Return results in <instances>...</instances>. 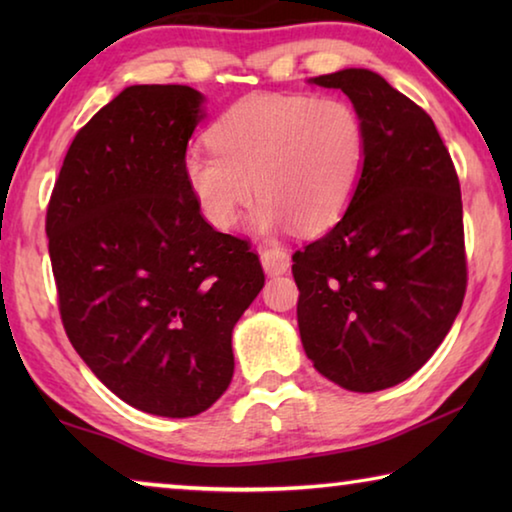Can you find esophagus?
Segmentation results:
<instances>
[{
	"instance_id": "1",
	"label": "esophagus",
	"mask_w": 512,
	"mask_h": 512,
	"mask_svg": "<svg viewBox=\"0 0 512 512\" xmlns=\"http://www.w3.org/2000/svg\"><path fill=\"white\" fill-rule=\"evenodd\" d=\"M259 257H262V266L268 275H282L289 271L291 257L280 246H264L259 248Z\"/></svg>"
}]
</instances>
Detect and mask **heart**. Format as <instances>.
<instances>
[{"label":"heart","instance_id":"obj_1","mask_svg":"<svg viewBox=\"0 0 512 512\" xmlns=\"http://www.w3.org/2000/svg\"><path fill=\"white\" fill-rule=\"evenodd\" d=\"M210 149L185 155L183 173L198 210L232 230L262 198L257 228L316 235L341 219L357 194L368 128L354 103L314 94H250L207 131Z\"/></svg>","mask_w":512,"mask_h":512}]
</instances>
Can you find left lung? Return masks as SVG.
Here are the masks:
<instances>
[{"instance_id": "obj_1", "label": "left lung", "mask_w": 512, "mask_h": 512, "mask_svg": "<svg viewBox=\"0 0 512 512\" xmlns=\"http://www.w3.org/2000/svg\"><path fill=\"white\" fill-rule=\"evenodd\" d=\"M339 88L368 128L343 219L293 253L302 348L329 381L375 393L409 379L443 343L467 287L461 185L431 117L370 69Z\"/></svg>"}]
</instances>
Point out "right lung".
Masks as SVG:
<instances>
[{"label":"right lung","instance_id":"obj_1","mask_svg":"<svg viewBox=\"0 0 512 512\" xmlns=\"http://www.w3.org/2000/svg\"><path fill=\"white\" fill-rule=\"evenodd\" d=\"M189 85H131L79 133L47 205L69 343L119 400L189 418L235 372L232 327L264 287L246 239L216 232L185 183L201 121Z\"/></svg>","mask_w":512,"mask_h":512}]
</instances>
